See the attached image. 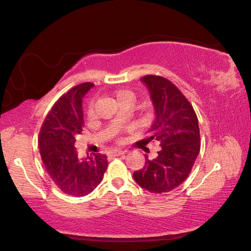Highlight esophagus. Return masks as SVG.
Instances as JSON below:
<instances>
[{
  "label": "esophagus",
  "instance_id": "obj_1",
  "mask_svg": "<svg viewBox=\"0 0 251 251\" xmlns=\"http://www.w3.org/2000/svg\"><path fill=\"white\" fill-rule=\"evenodd\" d=\"M124 153H125V151H123V150H111L109 152V155H111V156H119V155H123Z\"/></svg>",
  "mask_w": 251,
  "mask_h": 251
}]
</instances>
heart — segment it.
Returning a JSON list of instances; mask_svg holds the SVG:
<instances>
[{
    "label": "heart",
    "instance_id": "1",
    "mask_svg": "<svg viewBox=\"0 0 251 251\" xmlns=\"http://www.w3.org/2000/svg\"><path fill=\"white\" fill-rule=\"evenodd\" d=\"M115 97H116V100L117 102L122 101V100H127V101H130V102H134L135 100V95L129 90H120L115 93ZM93 109V103L90 102L89 106H88V110H87V114L88 116H91L92 115V110Z\"/></svg>",
    "mask_w": 251,
    "mask_h": 251
}]
</instances>
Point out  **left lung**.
I'll return each mask as SVG.
<instances>
[{"mask_svg": "<svg viewBox=\"0 0 251 251\" xmlns=\"http://www.w3.org/2000/svg\"><path fill=\"white\" fill-rule=\"evenodd\" d=\"M150 92L155 120L146 142L154 140L161 149L153 160L134 172L141 188L153 194L169 193L187 178L200 151V131L194 107L174 83L164 77L141 78Z\"/></svg>", "mask_w": 251, "mask_h": 251, "instance_id": "obj_1", "label": "left lung"}]
</instances>
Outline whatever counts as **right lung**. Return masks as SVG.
<instances>
[{
  "instance_id": "obj_1",
  "label": "right lung",
  "mask_w": 251,
  "mask_h": 251,
  "mask_svg": "<svg viewBox=\"0 0 251 251\" xmlns=\"http://www.w3.org/2000/svg\"><path fill=\"white\" fill-rule=\"evenodd\" d=\"M92 82L77 85L58 99L44 120L39 132L40 155L48 174L63 193L83 197L101 183L107 168L106 155L93 153L79 160L76 136L85 125L82 98Z\"/></svg>"
}]
</instances>
